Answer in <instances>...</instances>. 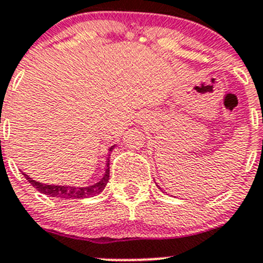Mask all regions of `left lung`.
Masks as SVG:
<instances>
[{
  "label": "left lung",
  "mask_w": 263,
  "mask_h": 263,
  "mask_svg": "<svg viewBox=\"0 0 263 263\" xmlns=\"http://www.w3.org/2000/svg\"><path fill=\"white\" fill-rule=\"evenodd\" d=\"M156 185H157V187H158V190H161V192H163V190H162V188H161V187H159L158 184H157V183H156Z\"/></svg>",
  "instance_id": "8db88e82"
}]
</instances>
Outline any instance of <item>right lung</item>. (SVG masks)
<instances>
[{
	"instance_id": "add662e5",
	"label": "right lung",
	"mask_w": 263,
	"mask_h": 263,
	"mask_svg": "<svg viewBox=\"0 0 263 263\" xmlns=\"http://www.w3.org/2000/svg\"><path fill=\"white\" fill-rule=\"evenodd\" d=\"M115 148V145H112L109 149V153L112 152V149ZM110 161L107 158L106 162V170H105L104 176H102L97 183L92 184V185H88V187H75V185H60V184H44L40 181H36L31 178V176L27 175L26 173H22L24 175V178L29 181V183L39 191V192L44 193V195H48L50 197L55 198H88L93 197V196H97L105 190L106 184L109 183L110 179Z\"/></svg>"
}]
</instances>
